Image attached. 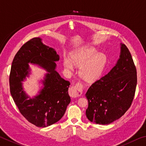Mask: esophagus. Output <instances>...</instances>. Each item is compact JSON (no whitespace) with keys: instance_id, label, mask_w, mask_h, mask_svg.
I'll return each mask as SVG.
<instances>
[{"instance_id":"obj_1","label":"esophagus","mask_w":146,"mask_h":146,"mask_svg":"<svg viewBox=\"0 0 146 146\" xmlns=\"http://www.w3.org/2000/svg\"><path fill=\"white\" fill-rule=\"evenodd\" d=\"M83 85L81 83H76L75 86L70 88L69 90V94L71 97L75 98L80 97L82 95Z\"/></svg>"}]
</instances>
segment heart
<instances>
[{"instance_id": "b5f03b06", "label": "heart", "mask_w": 146, "mask_h": 146, "mask_svg": "<svg viewBox=\"0 0 146 146\" xmlns=\"http://www.w3.org/2000/svg\"><path fill=\"white\" fill-rule=\"evenodd\" d=\"M97 49L93 47L83 48L71 55L74 64L80 66L79 75L87 81L97 78L104 69L107 58L102 53H98ZM70 58L64 59V64L69 70H72L73 64Z\"/></svg>"}]
</instances>
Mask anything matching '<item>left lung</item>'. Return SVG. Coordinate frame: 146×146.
<instances>
[{
	"label": "left lung",
	"mask_w": 146,
	"mask_h": 146,
	"mask_svg": "<svg viewBox=\"0 0 146 146\" xmlns=\"http://www.w3.org/2000/svg\"><path fill=\"white\" fill-rule=\"evenodd\" d=\"M137 83V69L125 44H121L120 58L108 74L95 81L86 97L88 120L98 124H110L130 108Z\"/></svg>",
	"instance_id": "obj_1"
}]
</instances>
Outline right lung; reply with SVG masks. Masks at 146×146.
<instances>
[{
  "instance_id": "obj_1",
  "label": "right lung",
  "mask_w": 146,
  "mask_h": 146,
  "mask_svg": "<svg viewBox=\"0 0 146 146\" xmlns=\"http://www.w3.org/2000/svg\"><path fill=\"white\" fill-rule=\"evenodd\" d=\"M58 60L55 49L44 45L36 37L24 44L12 62L9 78L11 97L22 115L39 127L49 126L60 120L71 102L68 94L70 82L55 71V62ZM28 63L37 64L48 71L44 88L33 99H28L21 87V82L30 71Z\"/></svg>"
}]
</instances>
